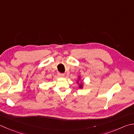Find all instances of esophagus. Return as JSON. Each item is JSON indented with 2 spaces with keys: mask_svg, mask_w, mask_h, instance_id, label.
Returning a JSON list of instances; mask_svg holds the SVG:
<instances>
[{
  "mask_svg": "<svg viewBox=\"0 0 134 134\" xmlns=\"http://www.w3.org/2000/svg\"><path fill=\"white\" fill-rule=\"evenodd\" d=\"M58 75H59L60 77H63L65 75V74L63 73H60L59 72V73H58Z\"/></svg>",
  "mask_w": 134,
  "mask_h": 134,
  "instance_id": "1",
  "label": "esophagus"
}]
</instances>
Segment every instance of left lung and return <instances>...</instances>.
<instances>
[{"label":"left lung","mask_w":134,"mask_h":134,"mask_svg":"<svg viewBox=\"0 0 134 134\" xmlns=\"http://www.w3.org/2000/svg\"><path fill=\"white\" fill-rule=\"evenodd\" d=\"M76 82L78 84H79V88L82 89V88H83L84 84H83V82H82V80H81V77L80 76V75L78 76V80H77V81H76Z\"/></svg>","instance_id":"1"}]
</instances>
